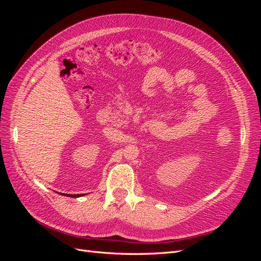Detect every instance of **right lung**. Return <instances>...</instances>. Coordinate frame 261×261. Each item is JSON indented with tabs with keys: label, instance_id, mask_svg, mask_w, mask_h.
Instances as JSON below:
<instances>
[{
	"label": "right lung",
	"instance_id": "obj_1",
	"mask_svg": "<svg viewBox=\"0 0 261 261\" xmlns=\"http://www.w3.org/2000/svg\"><path fill=\"white\" fill-rule=\"evenodd\" d=\"M63 195V194H62ZM66 196H68V197H73V198H74V197H81V196H83V195H66Z\"/></svg>",
	"mask_w": 261,
	"mask_h": 261
}]
</instances>
